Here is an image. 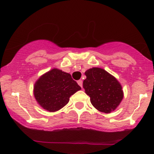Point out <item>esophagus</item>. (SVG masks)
<instances>
[{
	"label": "esophagus",
	"mask_w": 154,
	"mask_h": 154,
	"mask_svg": "<svg viewBox=\"0 0 154 154\" xmlns=\"http://www.w3.org/2000/svg\"><path fill=\"white\" fill-rule=\"evenodd\" d=\"M77 83H78V85H80V87H81V88H82V81L81 80H79L78 81H77Z\"/></svg>",
	"instance_id": "obj_1"
}]
</instances>
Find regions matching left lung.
I'll list each match as a JSON object with an SVG mask.
<instances>
[{
	"instance_id": "1",
	"label": "left lung",
	"mask_w": 154,
	"mask_h": 154,
	"mask_svg": "<svg viewBox=\"0 0 154 154\" xmlns=\"http://www.w3.org/2000/svg\"><path fill=\"white\" fill-rule=\"evenodd\" d=\"M85 74L83 88L93 106L106 114L115 110L123 98L122 86L117 80L100 68L88 69Z\"/></svg>"
}]
</instances>
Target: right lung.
<instances>
[{"label":"right lung","mask_w":154,"mask_h":154,"mask_svg":"<svg viewBox=\"0 0 154 154\" xmlns=\"http://www.w3.org/2000/svg\"><path fill=\"white\" fill-rule=\"evenodd\" d=\"M80 85L69 73L57 69L43 74L35 84L34 94L38 103L50 112L58 111L69 103Z\"/></svg>","instance_id":"right-lung-1"}]
</instances>
